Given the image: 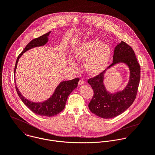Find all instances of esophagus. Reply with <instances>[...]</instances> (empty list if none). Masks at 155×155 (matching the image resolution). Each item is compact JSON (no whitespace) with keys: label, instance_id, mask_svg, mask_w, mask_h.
<instances>
[{"label":"esophagus","instance_id":"obj_1","mask_svg":"<svg viewBox=\"0 0 155 155\" xmlns=\"http://www.w3.org/2000/svg\"><path fill=\"white\" fill-rule=\"evenodd\" d=\"M84 84H85V81H84V80H82V79H81V80L79 81V84L80 85H84Z\"/></svg>","mask_w":155,"mask_h":155}]
</instances>
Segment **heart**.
I'll use <instances>...</instances> for the list:
<instances>
[{
	"mask_svg": "<svg viewBox=\"0 0 155 155\" xmlns=\"http://www.w3.org/2000/svg\"><path fill=\"white\" fill-rule=\"evenodd\" d=\"M74 55L78 60H85L84 67L91 75H97L106 68L109 62L111 49L97 38H92L81 43L74 51ZM70 64L74 63L70 60Z\"/></svg>",
	"mask_w": 155,
	"mask_h": 155,
	"instance_id": "heart-1",
	"label": "heart"
}]
</instances>
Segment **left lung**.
I'll return each mask as SVG.
<instances>
[{
    "mask_svg": "<svg viewBox=\"0 0 155 155\" xmlns=\"http://www.w3.org/2000/svg\"><path fill=\"white\" fill-rule=\"evenodd\" d=\"M119 62L125 63L130 70L129 83L123 91L114 94L106 91L103 85L105 70L88 80L94 91L88 107L93 114L103 118H114L122 114L134 103L137 96L141 76L140 65L132 48L123 41L115 48L113 62L107 68Z\"/></svg>",
    "mask_w": 155,
    "mask_h": 155,
    "instance_id": "1",
    "label": "left lung"
}]
</instances>
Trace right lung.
<instances>
[{
  "label": "right lung",
  "mask_w": 155,
  "mask_h": 155,
  "mask_svg": "<svg viewBox=\"0 0 155 155\" xmlns=\"http://www.w3.org/2000/svg\"><path fill=\"white\" fill-rule=\"evenodd\" d=\"M50 32H49L40 37L32 40L27 45L24 50L17 57L14 68V74L18 59L23 53L33 48L41 46L46 44L48 41V36L49 35ZM79 81V78H75L70 81L61 82L56 88L52 97L46 101L41 103H34L29 101L26 99H25L21 94L17 86H15V88L17 94L22 102L31 111L39 115L52 117L58 114L64 109L68 96L78 87Z\"/></svg>",
  "instance_id": "add662e5"
}]
</instances>
